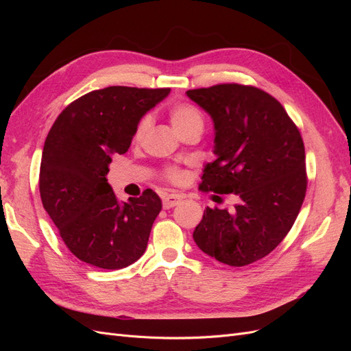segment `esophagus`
Listing matches in <instances>:
<instances>
[{
  "label": "esophagus",
  "mask_w": 351,
  "mask_h": 351,
  "mask_svg": "<svg viewBox=\"0 0 351 351\" xmlns=\"http://www.w3.org/2000/svg\"><path fill=\"white\" fill-rule=\"evenodd\" d=\"M182 200H183V197L178 195H167L162 199V206H164V209H171V208L177 206L178 204H182Z\"/></svg>",
  "instance_id": "obj_1"
}]
</instances>
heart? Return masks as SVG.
<instances>
[{"mask_svg":"<svg viewBox=\"0 0 351 351\" xmlns=\"http://www.w3.org/2000/svg\"><path fill=\"white\" fill-rule=\"evenodd\" d=\"M168 119L173 125V129L177 132V134H182L187 130H199V132L204 130V124H205L204 115H202V112L192 104H187V102L173 104L168 110ZM149 124H151L149 117H143L136 127L134 137H133L134 142H141L143 139V136L146 134L147 129H149ZM168 177L174 180V182H178L182 176H180L178 171H174L173 169V171L168 173Z\"/></svg>","mask_w":351,"mask_h":351,"instance_id":"1","label":"heart"}]
</instances>
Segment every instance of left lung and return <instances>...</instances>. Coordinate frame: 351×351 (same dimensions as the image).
Returning <instances> with one entry per match:
<instances>
[{
	"mask_svg": "<svg viewBox=\"0 0 351 351\" xmlns=\"http://www.w3.org/2000/svg\"><path fill=\"white\" fill-rule=\"evenodd\" d=\"M214 123V154L200 190L237 195L232 212L206 208L193 231L210 258L246 267L269 254L299 215L306 195L302 136L282 105L253 86L217 84L186 92Z\"/></svg>",
	"mask_w": 351,
	"mask_h": 351,
	"instance_id": "1",
	"label": "left lung"
}]
</instances>
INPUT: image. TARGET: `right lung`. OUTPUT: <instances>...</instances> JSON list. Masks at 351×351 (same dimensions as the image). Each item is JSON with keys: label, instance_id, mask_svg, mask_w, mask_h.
Wrapping results in <instances>:
<instances>
[{"label": "right lung", "instance_id": "1", "mask_svg": "<svg viewBox=\"0 0 351 351\" xmlns=\"http://www.w3.org/2000/svg\"><path fill=\"white\" fill-rule=\"evenodd\" d=\"M169 89L110 86L71 102L42 151L39 192L62 241L77 259L121 269L146 250L161 199L147 189L120 202L107 182L114 154H125L142 117Z\"/></svg>", "mask_w": 351, "mask_h": 351}]
</instances>
